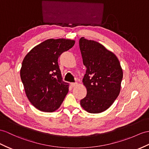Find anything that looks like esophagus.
<instances>
[{"mask_svg":"<svg viewBox=\"0 0 149 149\" xmlns=\"http://www.w3.org/2000/svg\"><path fill=\"white\" fill-rule=\"evenodd\" d=\"M77 83H70V85L71 87H74L75 86H77Z\"/></svg>","mask_w":149,"mask_h":149,"instance_id":"1","label":"esophagus"}]
</instances>
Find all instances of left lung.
<instances>
[{
	"label": "left lung",
	"instance_id": "8db88e82",
	"mask_svg": "<svg viewBox=\"0 0 149 149\" xmlns=\"http://www.w3.org/2000/svg\"><path fill=\"white\" fill-rule=\"evenodd\" d=\"M79 45L86 68L83 83L87 90L80 104L90 113H100L107 110L119 95L122 68L115 54L99 42L81 37Z\"/></svg>",
	"mask_w": 149,
	"mask_h": 149
}]
</instances>
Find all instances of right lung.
<instances>
[{
    "instance_id": "obj_1",
    "label": "right lung",
    "mask_w": 149,
    "mask_h": 149,
    "mask_svg": "<svg viewBox=\"0 0 149 149\" xmlns=\"http://www.w3.org/2000/svg\"><path fill=\"white\" fill-rule=\"evenodd\" d=\"M74 43L69 39H48L33 48L24 58L21 79L28 100L37 109L52 112L63 102L68 83L63 81L58 58Z\"/></svg>"
}]
</instances>
